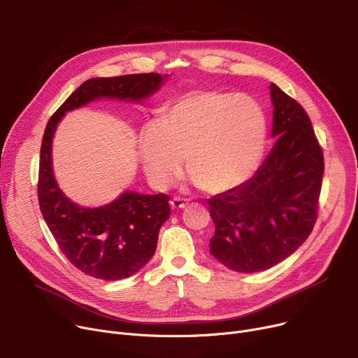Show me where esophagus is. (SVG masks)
<instances>
[{"label":"esophagus","instance_id":"1","mask_svg":"<svg viewBox=\"0 0 358 358\" xmlns=\"http://www.w3.org/2000/svg\"><path fill=\"white\" fill-rule=\"evenodd\" d=\"M169 206H171V209H174V210L184 209L187 206V200L181 199V197H174V199H171V201H169Z\"/></svg>","mask_w":358,"mask_h":358}]
</instances>
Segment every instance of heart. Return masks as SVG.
<instances>
[{
  "label": "heart",
  "instance_id": "b5f03b06",
  "mask_svg": "<svg viewBox=\"0 0 358 358\" xmlns=\"http://www.w3.org/2000/svg\"><path fill=\"white\" fill-rule=\"evenodd\" d=\"M267 142V119L247 96L196 91L169 106L159 122L146 124L138 155L148 180L166 189L185 158L193 182L210 194L241 185L259 165Z\"/></svg>",
  "mask_w": 358,
  "mask_h": 358
}]
</instances>
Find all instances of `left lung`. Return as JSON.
Returning <instances> with one entry per match:
<instances>
[{
    "instance_id": "8db88e82",
    "label": "left lung",
    "mask_w": 358,
    "mask_h": 358,
    "mask_svg": "<svg viewBox=\"0 0 358 358\" xmlns=\"http://www.w3.org/2000/svg\"><path fill=\"white\" fill-rule=\"evenodd\" d=\"M271 136L275 143L257 173L209 199L215 235L210 254L238 273H257L290 257L316 222L324 154L310 119L275 84Z\"/></svg>"
}]
</instances>
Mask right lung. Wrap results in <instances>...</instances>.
Instances as JSON below:
<instances>
[{
    "mask_svg": "<svg viewBox=\"0 0 358 358\" xmlns=\"http://www.w3.org/2000/svg\"><path fill=\"white\" fill-rule=\"evenodd\" d=\"M168 75L134 73L91 78L75 90L48 122L41 148L39 196L43 219L64 255L87 275L122 280L148 264L157 250L158 234L169 217L166 194L123 192L100 208H84L64 194L56 182L52 142L65 113L100 99L142 103L155 94Z\"/></svg>",
    "mask_w": 358,
    "mask_h": 358,
    "instance_id": "1",
    "label": "right lung"
}]
</instances>
